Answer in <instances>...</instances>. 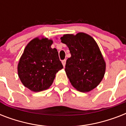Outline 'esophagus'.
<instances>
[{"label": "esophagus", "mask_w": 126, "mask_h": 126, "mask_svg": "<svg viewBox=\"0 0 126 126\" xmlns=\"http://www.w3.org/2000/svg\"><path fill=\"white\" fill-rule=\"evenodd\" d=\"M62 64H63V67H65V64H66V60H65V59H64V60H63V61H62Z\"/></svg>", "instance_id": "esophagus-1"}]
</instances>
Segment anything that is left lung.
Segmentation results:
<instances>
[{
  "instance_id": "left-lung-1",
  "label": "left lung",
  "mask_w": 126,
  "mask_h": 126,
  "mask_svg": "<svg viewBox=\"0 0 126 126\" xmlns=\"http://www.w3.org/2000/svg\"><path fill=\"white\" fill-rule=\"evenodd\" d=\"M61 40L71 54L65 71L73 87L81 92L96 88L103 79L106 64L95 40L84 32L65 34Z\"/></svg>"
}]
</instances>
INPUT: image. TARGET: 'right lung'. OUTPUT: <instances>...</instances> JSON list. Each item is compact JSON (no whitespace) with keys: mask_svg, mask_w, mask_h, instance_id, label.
I'll list each match as a JSON object with an SVG mask.
<instances>
[{"mask_svg":"<svg viewBox=\"0 0 126 126\" xmlns=\"http://www.w3.org/2000/svg\"><path fill=\"white\" fill-rule=\"evenodd\" d=\"M52 43L47 38H34L27 45L19 59V77L22 84L32 92L49 88L55 74L63 68L57 50L51 47Z\"/></svg>","mask_w":126,"mask_h":126,"instance_id":"obj_1","label":"right lung"}]
</instances>
